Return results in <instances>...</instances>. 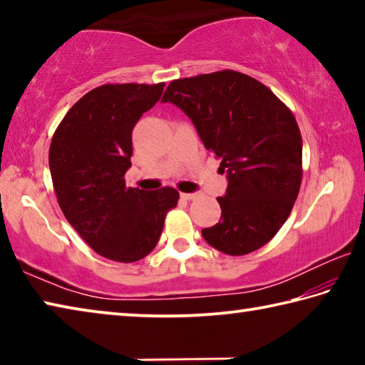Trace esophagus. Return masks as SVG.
<instances>
[{
    "label": "esophagus",
    "mask_w": 365,
    "mask_h": 365,
    "mask_svg": "<svg viewBox=\"0 0 365 365\" xmlns=\"http://www.w3.org/2000/svg\"><path fill=\"white\" fill-rule=\"evenodd\" d=\"M182 197H183V200L191 201V200H196L197 195L196 193H182Z\"/></svg>",
    "instance_id": "34e87169"
}]
</instances>
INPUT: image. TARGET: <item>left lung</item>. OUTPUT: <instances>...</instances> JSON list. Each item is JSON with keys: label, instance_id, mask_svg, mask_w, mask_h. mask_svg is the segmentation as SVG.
<instances>
[{"label": "left lung", "instance_id": "left-lung-1", "mask_svg": "<svg viewBox=\"0 0 365 365\" xmlns=\"http://www.w3.org/2000/svg\"><path fill=\"white\" fill-rule=\"evenodd\" d=\"M187 114L227 170L219 224L202 228L225 255L262 248L285 224L302 178V138L292 110L246 73L219 71L170 82L163 103Z\"/></svg>", "mask_w": 365, "mask_h": 365}]
</instances>
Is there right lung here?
Masks as SVG:
<instances>
[{
	"label": "right lung",
	"instance_id": "obj_1",
	"mask_svg": "<svg viewBox=\"0 0 365 365\" xmlns=\"http://www.w3.org/2000/svg\"><path fill=\"white\" fill-rule=\"evenodd\" d=\"M164 83H106L73 104L49 146V170L61 211L83 242L117 262L150 255L178 191L125 187L132 130L160 100Z\"/></svg>",
	"mask_w": 365,
	"mask_h": 365
}]
</instances>
